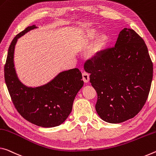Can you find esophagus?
<instances>
[{
  "instance_id": "obj_1",
  "label": "esophagus",
  "mask_w": 156,
  "mask_h": 156,
  "mask_svg": "<svg viewBox=\"0 0 156 156\" xmlns=\"http://www.w3.org/2000/svg\"><path fill=\"white\" fill-rule=\"evenodd\" d=\"M82 79L84 82L88 83L89 80H90V76H89V74L86 72H83L82 73Z\"/></svg>"
}]
</instances>
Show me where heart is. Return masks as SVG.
I'll list each match as a JSON object with an SVG mask.
<instances>
[{"instance_id": "heart-1", "label": "heart", "mask_w": 156, "mask_h": 156, "mask_svg": "<svg viewBox=\"0 0 156 156\" xmlns=\"http://www.w3.org/2000/svg\"><path fill=\"white\" fill-rule=\"evenodd\" d=\"M98 33L94 29H89L86 32L85 34L83 36V43H88L89 41H91L95 39L98 36ZM108 41V37L106 34H102L100 36L98 41V46H104L107 42Z\"/></svg>"}]
</instances>
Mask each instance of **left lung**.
I'll return each mask as SVG.
<instances>
[{
    "instance_id": "8db88e82",
    "label": "left lung",
    "mask_w": 156,
    "mask_h": 156,
    "mask_svg": "<svg viewBox=\"0 0 156 156\" xmlns=\"http://www.w3.org/2000/svg\"><path fill=\"white\" fill-rule=\"evenodd\" d=\"M84 68L98 93L95 109L104 121L121 123L141 111L154 68L146 43L133 30L124 28L115 47L88 60Z\"/></svg>"
}]
</instances>
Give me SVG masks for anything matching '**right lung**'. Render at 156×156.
Segmentation results:
<instances>
[{"label": "right lung", "instance_id": "obj_1", "mask_svg": "<svg viewBox=\"0 0 156 156\" xmlns=\"http://www.w3.org/2000/svg\"><path fill=\"white\" fill-rule=\"evenodd\" d=\"M35 25L18 34L10 44L5 64V81L15 108L24 119L39 126L55 127L64 122L72 111L74 99L82 88V75L78 68L63 71L40 87L28 88L18 79L14 65L17 39Z\"/></svg>", "mask_w": 156, "mask_h": 156}]
</instances>
